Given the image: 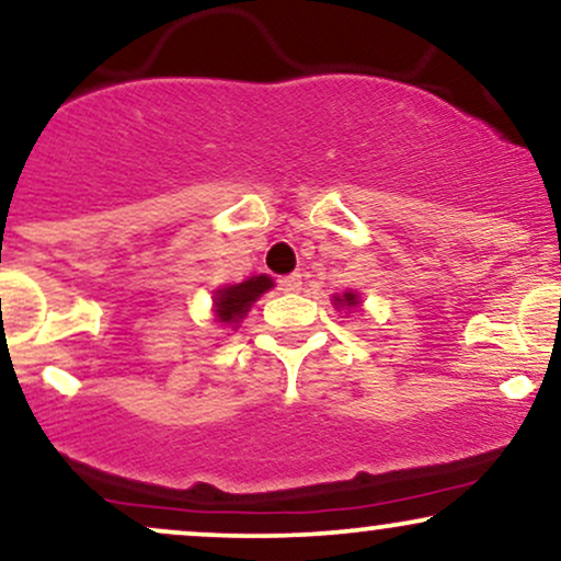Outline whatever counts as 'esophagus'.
<instances>
[{
  "label": "esophagus",
  "instance_id": "esophagus-1",
  "mask_svg": "<svg viewBox=\"0 0 561 561\" xmlns=\"http://www.w3.org/2000/svg\"><path fill=\"white\" fill-rule=\"evenodd\" d=\"M300 287H302V276L300 274H289V276H282V279H279L282 293H300Z\"/></svg>",
  "mask_w": 561,
  "mask_h": 561
}]
</instances>
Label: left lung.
Here are the masks:
<instances>
[{
	"label": "left lung",
	"mask_w": 561,
	"mask_h": 561,
	"mask_svg": "<svg viewBox=\"0 0 561 561\" xmlns=\"http://www.w3.org/2000/svg\"><path fill=\"white\" fill-rule=\"evenodd\" d=\"M360 306V298L355 293H345V295H334V308H357Z\"/></svg>",
	"instance_id": "1"
}]
</instances>
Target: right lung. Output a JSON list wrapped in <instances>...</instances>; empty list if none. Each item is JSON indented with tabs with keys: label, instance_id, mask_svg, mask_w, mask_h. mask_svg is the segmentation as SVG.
<instances>
[{
	"label": "right lung",
	"instance_id": "1",
	"mask_svg": "<svg viewBox=\"0 0 561 561\" xmlns=\"http://www.w3.org/2000/svg\"><path fill=\"white\" fill-rule=\"evenodd\" d=\"M272 287L274 282L268 279L266 274H259V276H251V279L240 282V285L216 289L214 293L216 321L227 323V327H238V323L245 319V313L251 310L253 302Z\"/></svg>",
	"mask_w": 561,
	"mask_h": 561
}]
</instances>
